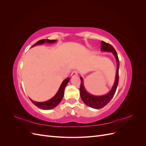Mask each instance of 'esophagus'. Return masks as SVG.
<instances>
[{
    "label": "esophagus",
    "mask_w": 146,
    "mask_h": 146,
    "mask_svg": "<svg viewBox=\"0 0 146 146\" xmlns=\"http://www.w3.org/2000/svg\"><path fill=\"white\" fill-rule=\"evenodd\" d=\"M71 76L72 77H74V76H78V72L77 71V70H73V71L71 73Z\"/></svg>",
    "instance_id": "esophagus-1"
}]
</instances>
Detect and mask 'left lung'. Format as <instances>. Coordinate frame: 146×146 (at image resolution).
<instances>
[{"label": "left lung", "mask_w": 146, "mask_h": 146, "mask_svg": "<svg viewBox=\"0 0 146 146\" xmlns=\"http://www.w3.org/2000/svg\"><path fill=\"white\" fill-rule=\"evenodd\" d=\"M100 50L102 52H112L113 54L114 55L116 60L117 62V70H116V78L114 81V85L111 88V90L110 91L108 94L104 95V96H94L88 93L86 91L85 86L83 85V78L81 77V84H80V97L82 100L83 101L86 105L89 107L95 108V109H100L102 108L107 105L109 102L111 100L114 94H115L116 91L118 82H119V61L118 56L117 55V52L114 49V47L108 43L105 42L104 41L101 42V47Z\"/></svg>", "instance_id": "8db88e82"}]
</instances>
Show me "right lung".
<instances>
[{
	"label": "right lung",
	"mask_w": 146,
	"mask_h": 146,
	"mask_svg": "<svg viewBox=\"0 0 146 146\" xmlns=\"http://www.w3.org/2000/svg\"><path fill=\"white\" fill-rule=\"evenodd\" d=\"M56 41V40H50V39H41V40H39L37 42L35 43L33 46H32V47L38 44H44L45 42L54 43ZM69 80H70V78H67L65 79V80L62 82V83H61V85L59 88L58 92H56V94L55 95L54 97H53V98L50 100L46 102H38L34 101L31 99H30V100L32 101V102L34 105H36V107L42 110H50L55 108L60 103V102L61 101V100H62L64 96V91L65 87L66 86V85H67V84L68 83Z\"/></svg>",
	"instance_id": "1"
}]
</instances>
